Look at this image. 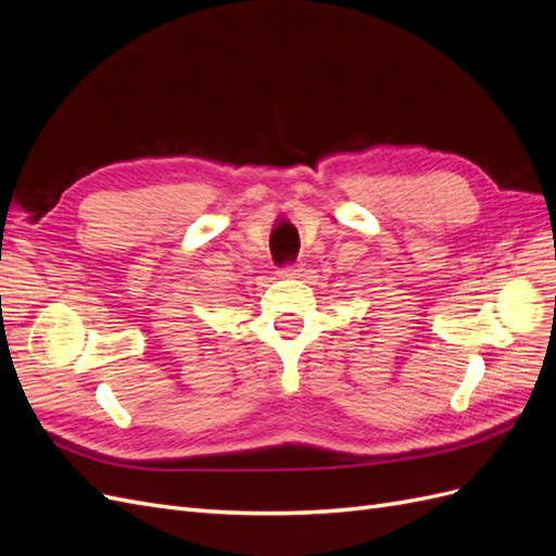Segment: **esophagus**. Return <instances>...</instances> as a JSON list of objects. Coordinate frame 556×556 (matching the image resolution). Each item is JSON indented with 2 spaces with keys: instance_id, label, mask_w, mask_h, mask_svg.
Wrapping results in <instances>:
<instances>
[{
  "instance_id": "obj_1",
  "label": "esophagus",
  "mask_w": 556,
  "mask_h": 556,
  "mask_svg": "<svg viewBox=\"0 0 556 556\" xmlns=\"http://www.w3.org/2000/svg\"><path fill=\"white\" fill-rule=\"evenodd\" d=\"M301 271H304V268H301V266H285L282 271H280V278H299Z\"/></svg>"
}]
</instances>
